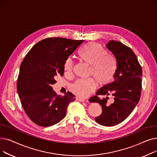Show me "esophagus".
Wrapping results in <instances>:
<instances>
[{
  "mask_svg": "<svg viewBox=\"0 0 157 157\" xmlns=\"http://www.w3.org/2000/svg\"><path fill=\"white\" fill-rule=\"evenodd\" d=\"M76 101H79V102H85V100L83 99V98H76Z\"/></svg>",
  "mask_w": 157,
  "mask_h": 157,
  "instance_id": "obj_1",
  "label": "esophagus"
}]
</instances>
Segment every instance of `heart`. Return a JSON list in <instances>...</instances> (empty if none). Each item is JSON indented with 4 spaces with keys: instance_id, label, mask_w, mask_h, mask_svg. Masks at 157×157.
Masks as SVG:
<instances>
[{
    "instance_id": "obj_1",
    "label": "heart",
    "mask_w": 157,
    "mask_h": 157,
    "mask_svg": "<svg viewBox=\"0 0 157 157\" xmlns=\"http://www.w3.org/2000/svg\"><path fill=\"white\" fill-rule=\"evenodd\" d=\"M79 56L81 60L90 65V74L98 85H105L111 80L115 71L113 57L106 53L103 47L97 43H90L82 48ZM74 67L71 58L66 60L64 63L65 74L71 76ZM95 88V83L92 79H79L71 87L72 92L80 98H86Z\"/></svg>"
}]
</instances>
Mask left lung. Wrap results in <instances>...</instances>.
Instances as JSON below:
<instances>
[{"label":"left lung","instance_id":"8db88e82","mask_svg":"<svg viewBox=\"0 0 157 157\" xmlns=\"http://www.w3.org/2000/svg\"><path fill=\"white\" fill-rule=\"evenodd\" d=\"M105 46L116 60L114 79L98 90L97 96L90 98L89 101L102 106V114L95 118L96 122L103 126L111 127L124 121L139 102L143 73L137 56L131 48L114 40H109ZM98 95L105 97L100 99ZM109 95L114 97V102L111 105L107 102Z\"/></svg>","mask_w":157,"mask_h":157}]
</instances>
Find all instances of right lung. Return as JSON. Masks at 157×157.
I'll return each mask as SVG.
<instances>
[{
	"label": "right lung",
	"instance_id": "add662e5",
	"mask_svg": "<svg viewBox=\"0 0 157 157\" xmlns=\"http://www.w3.org/2000/svg\"><path fill=\"white\" fill-rule=\"evenodd\" d=\"M83 40L50 37L33 46L22 61L17 81L21 105L29 118L41 127L52 126L66 115L75 96L68 92L63 96L53 90L59 76L64 72V63Z\"/></svg>",
	"mask_w": 157,
	"mask_h": 157
}]
</instances>
